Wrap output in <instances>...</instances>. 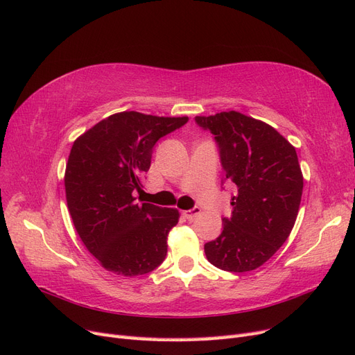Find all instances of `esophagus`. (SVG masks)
Masks as SVG:
<instances>
[{
	"label": "esophagus",
	"mask_w": 355,
	"mask_h": 355,
	"mask_svg": "<svg viewBox=\"0 0 355 355\" xmlns=\"http://www.w3.org/2000/svg\"><path fill=\"white\" fill-rule=\"evenodd\" d=\"M200 213H201V209H200V207H194V209H191V210H187V211H184V216H185L187 219L192 220V219H194V218H197Z\"/></svg>",
	"instance_id": "34e87169"
}]
</instances>
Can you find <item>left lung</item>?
<instances>
[{
    "label": "left lung",
    "instance_id": "1",
    "mask_svg": "<svg viewBox=\"0 0 355 355\" xmlns=\"http://www.w3.org/2000/svg\"><path fill=\"white\" fill-rule=\"evenodd\" d=\"M219 148L225 180L237 187L219 237L204 244L219 270L247 272L288 239L304 189L296 149L274 127L237 111L196 116Z\"/></svg>",
    "mask_w": 355,
    "mask_h": 355
}]
</instances>
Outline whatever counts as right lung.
<instances>
[{"label":"right lung","instance_id":"obj_1","mask_svg":"<svg viewBox=\"0 0 355 355\" xmlns=\"http://www.w3.org/2000/svg\"><path fill=\"white\" fill-rule=\"evenodd\" d=\"M188 123V116L114 114L73 142L65 170L67 202L81 241L116 275L154 271L167 254L176 209L135 202L142 191L158 139Z\"/></svg>","mask_w":355,"mask_h":355}]
</instances>
